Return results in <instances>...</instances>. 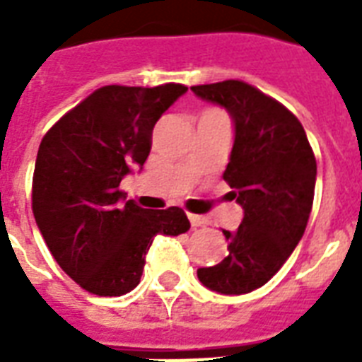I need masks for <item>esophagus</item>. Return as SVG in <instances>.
<instances>
[{
	"label": "esophagus",
	"mask_w": 362,
	"mask_h": 362,
	"mask_svg": "<svg viewBox=\"0 0 362 362\" xmlns=\"http://www.w3.org/2000/svg\"><path fill=\"white\" fill-rule=\"evenodd\" d=\"M187 218H189V223H192V227H203V226H206V223H209V220H206L204 216L189 214Z\"/></svg>",
	"instance_id": "obj_1"
}]
</instances>
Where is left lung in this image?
<instances>
[{"label":"left lung","mask_w":362,"mask_h":362,"mask_svg":"<svg viewBox=\"0 0 362 362\" xmlns=\"http://www.w3.org/2000/svg\"><path fill=\"white\" fill-rule=\"evenodd\" d=\"M192 92L231 116L235 141L223 180L244 210L237 231H223L227 257L199 269L197 278L221 295H242L264 286L303 238L317 165L297 116L257 88L223 81Z\"/></svg>","instance_id":"8db88e82"}]
</instances>
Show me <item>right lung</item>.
Masks as SVG:
<instances>
[{"instance_id": "right-lung-1", "label": "right lung", "mask_w": 362, "mask_h": 362, "mask_svg": "<svg viewBox=\"0 0 362 362\" xmlns=\"http://www.w3.org/2000/svg\"><path fill=\"white\" fill-rule=\"evenodd\" d=\"M187 92L182 84L103 86L42 136L31 209L56 263L82 289L120 297L139 286L156 235L189 229L184 210L126 201L120 182L152 148L156 122Z\"/></svg>"}]
</instances>
